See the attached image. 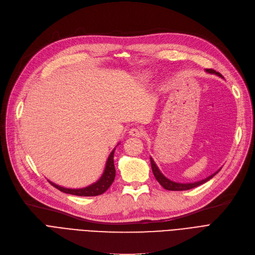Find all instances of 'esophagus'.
Here are the masks:
<instances>
[{
	"label": "esophagus",
	"instance_id": "obj_1",
	"mask_svg": "<svg viewBox=\"0 0 255 255\" xmlns=\"http://www.w3.org/2000/svg\"><path fill=\"white\" fill-rule=\"evenodd\" d=\"M129 134L131 136H134V137H140L143 134V131L139 127H133L129 130Z\"/></svg>",
	"mask_w": 255,
	"mask_h": 255
}]
</instances>
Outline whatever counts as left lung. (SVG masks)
Masks as SVG:
<instances>
[{"instance_id": "left-lung-1", "label": "left lung", "mask_w": 255, "mask_h": 255, "mask_svg": "<svg viewBox=\"0 0 255 255\" xmlns=\"http://www.w3.org/2000/svg\"><path fill=\"white\" fill-rule=\"evenodd\" d=\"M206 72L207 73H210V74H215L217 76H220L222 77V75L219 73V72H216L215 70L213 69H206ZM223 78V77H222ZM150 160H151V166H152V170H153V173L154 176L156 178V180L159 182V184L161 185L164 189L166 190H171V191H182V190H189V189H192V188H195V187L202 185L206 182H208L209 180H211L214 176L216 175V173L219 172V170L221 168H219L217 171H215L214 173H212L211 176L207 177L206 179L204 180H200V181H197V182H193V183H178V182H173L169 179H167L163 173L160 171V169L158 168V166L156 165L155 161L153 160L152 157H150Z\"/></svg>"}]
</instances>
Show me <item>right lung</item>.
Listing matches in <instances>:
<instances>
[{
    "label": "right lung",
    "mask_w": 255,
    "mask_h": 255,
    "mask_svg": "<svg viewBox=\"0 0 255 255\" xmlns=\"http://www.w3.org/2000/svg\"><path fill=\"white\" fill-rule=\"evenodd\" d=\"M119 143L117 145H119ZM117 145H116V148H117ZM116 148L111 152L109 158H107L105 168H104V171L102 173V176L100 177V179L97 182L93 183L92 185L85 187V188H79V189L65 188V187L59 186L55 183L50 182L49 180H47V181L53 187H55V188L59 189L60 191H62L64 193H68V194L77 195V196H96V195H100L110 188L111 185L113 184V182L115 180V177H116V168H115V164H114V154H115Z\"/></svg>",
    "instance_id": "1"
}]
</instances>
